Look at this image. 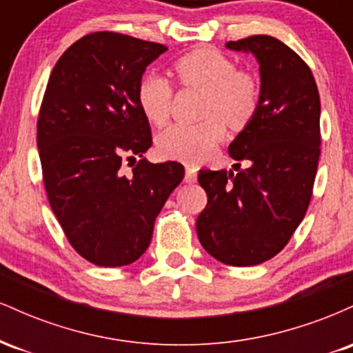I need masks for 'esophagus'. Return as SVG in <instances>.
I'll list each match as a JSON object with an SVG mask.
<instances>
[{
	"label": "esophagus",
	"mask_w": 353,
	"mask_h": 353,
	"mask_svg": "<svg viewBox=\"0 0 353 353\" xmlns=\"http://www.w3.org/2000/svg\"><path fill=\"white\" fill-rule=\"evenodd\" d=\"M196 179H197V174H196V169H192V168H185V177H184V181L188 182V184H192V182H196Z\"/></svg>",
	"instance_id": "1"
}]
</instances>
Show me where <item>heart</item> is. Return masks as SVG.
Listing matches in <instances>:
<instances>
[{
  "instance_id": "1",
  "label": "heart",
  "mask_w": 353,
  "mask_h": 353,
  "mask_svg": "<svg viewBox=\"0 0 353 353\" xmlns=\"http://www.w3.org/2000/svg\"><path fill=\"white\" fill-rule=\"evenodd\" d=\"M177 78L185 86L199 88L208 98L201 124H172L157 136V151L168 159L196 164L212 152L225 134V121L232 128H242L252 119L259 106V88L247 72L216 50H196L174 64ZM172 86L163 74L149 72L139 81L137 103L154 124L165 123L171 106ZM221 117L220 120L216 117Z\"/></svg>"
}]
</instances>
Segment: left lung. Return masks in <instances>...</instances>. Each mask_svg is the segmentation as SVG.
Listing matches in <instances>:
<instances>
[{"label": "left lung", "instance_id": "1", "mask_svg": "<svg viewBox=\"0 0 353 353\" xmlns=\"http://www.w3.org/2000/svg\"><path fill=\"white\" fill-rule=\"evenodd\" d=\"M225 48L259 64L257 111L229 144V156L249 168L199 171L208 205L196 230L214 259L249 267L281 252L305 216L320 156V98L309 66L277 38L250 36Z\"/></svg>", "mask_w": 353, "mask_h": 353}]
</instances>
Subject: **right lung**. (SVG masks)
I'll return each instance as SVG.
<instances>
[{
	"mask_svg": "<svg viewBox=\"0 0 353 353\" xmlns=\"http://www.w3.org/2000/svg\"><path fill=\"white\" fill-rule=\"evenodd\" d=\"M168 48L117 33L71 44L48 81L38 149L51 209L76 252L99 267L132 264L152 239L154 221L184 177L176 161L141 160L124 176V157L151 148L137 103L145 68Z\"/></svg>",
	"mask_w": 353,
	"mask_h": 353,
	"instance_id": "1",
	"label": "right lung"
}]
</instances>
